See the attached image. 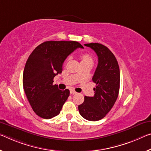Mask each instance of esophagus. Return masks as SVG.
<instances>
[{
    "label": "esophagus",
    "mask_w": 151,
    "mask_h": 151,
    "mask_svg": "<svg viewBox=\"0 0 151 151\" xmlns=\"http://www.w3.org/2000/svg\"><path fill=\"white\" fill-rule=\"evenodd\" d=\"M70 93L71 95H73V94H76V92L74 89H70Z\"/></svg>",
    "instance_id": "esophagus-1"
}]
</instances>
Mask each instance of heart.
<instances>
[{"label":"heart","instance_id":"1","mask_svg":"<svg viewBox=\"0 0 151 151\" xmlns=\"http://www.w3.org/2000/svg\"><path fill=\"white\" fill-rule=\"evenodd\" d=\"M81 62L92 60L91 57L90 56V55H88L87 54H83L81 56Z\"/></svg>","mask_w":151,"mask_h":151}]
</instances>
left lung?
<instances>
[{
    "label": "left lung",
    "instance_id": "left-lung-1",
    "mask_svg": "<svg viewBox=\"0 0 151 151\" xmlns=\"http://www.w3.org/2000/svg\"><path fill=\"white\" fill-rule=\"evenodd\" d=\"M94 50L98 57V64L92 80L96 87L93 97H85L78 106L81 116L89 121L104 118L116 101L119 90L120 73L118 61L106 46L98 43L85 44Z\"/></svg>",
    "mask_w": 151,
    "mask_h": 151
}]
</instances>
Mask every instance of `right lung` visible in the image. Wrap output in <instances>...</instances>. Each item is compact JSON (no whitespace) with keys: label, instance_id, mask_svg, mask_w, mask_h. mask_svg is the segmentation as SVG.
<instances>
[{"label":"right lung","instance_id":"right-lung-1","mask_svg":"<svg viewBox=\"0 0 151 151\" xmlns=\"http://www.w3.org/2000/svg\"><path fill=\"white\" fill-rule=\"evenodd\" d=\"M83 46L75 41H47L40 44L26 62L23 75V89L38 116L50 119L58 116L70 95L60 90L54 78L63 71L67 56Z\"/></svg>","mask_w":151,"mask_h":151}]
</instances>
